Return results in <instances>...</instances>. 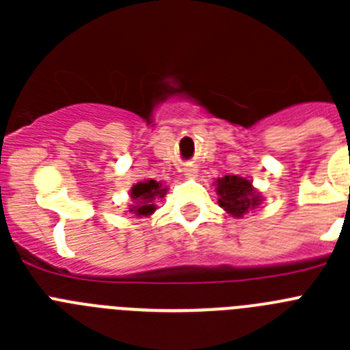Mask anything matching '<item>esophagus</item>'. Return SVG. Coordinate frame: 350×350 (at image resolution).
Listing matches in <instances>:
<instances>
[{
    "instance_id": "1",
    "label": "esophagus",
    "mask_w": 350,
    "mask_h": 350,
    "mask_svg": "<svg viewBox=\"0 0 350 350\" xmlns=\"http://www.w3.org/2000/svg\"><path fill=\"white\" fill-rule=\"evenodd\" d=\"M185 173H187V175H193L194 170L193 168H187V170H185Z\"/></svg>"
}]
</instances>
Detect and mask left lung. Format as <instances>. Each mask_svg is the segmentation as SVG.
Instances as JSON below:
<instances>
[{
  "mask_svg": "<svg viewBox=\"0 0 350 350\" xmlns=\"http://www.w3.org/2000/svg\"><path fill=\"white\" fill-rule=\"evenodd\" d=\"M217 194L219 205L233 217H242L243 213L261 203V196L256 193L250 180L237 175L217 178Z\"/></svg>",
  "mask_w": 350,
  "mask_h": 350,
  "instance_id": "obj_1",
  "label": "left lung"
}]
</instances>
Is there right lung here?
I'll list each match as a JSON object with an SVG mask.
<instances>
[{
    "label": "right lung",
    "mask_w": 350,
    "mask_h": 350,
    "mask_svg": "<svg viewBox=\"0 0 350 350\" xmlns=\"http://www.w3.org/2000/svg\"><path fill=\"white\" fill-rule=\"evenodd\" d=\"M166 194V187L161 185V182L156 180H145V182H138L137 185H133L131 187V194L129 196L137 202V205H133L129 212L137 213L138 217L140 215H150L156 210V200L163 198Z\"/></svg>",
    "instance_id": "1"
}]
</instances>
